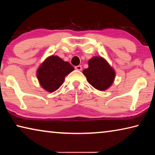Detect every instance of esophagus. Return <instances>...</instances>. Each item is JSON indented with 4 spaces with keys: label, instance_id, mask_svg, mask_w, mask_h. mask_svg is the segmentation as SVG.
Returning <instances> with one entry per match:
<instances>
[{
    "label": "esophagus",
    "instance_id": "1",
    "mask_svg": "<svg viewBox=\"0 0 155 155\" xmlns=\"http://www.w3.org/2000/svg\"><path fill=\"white\" fill-rule=\"evenodd\" d=\"M75 69L77 70H82V67H81V65H77V66H75Z\"/></svg>",
    "mask_w": 155,
    "mask_h": 155
}]
</instances>
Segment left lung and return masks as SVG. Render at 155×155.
Wrapping results in <instances>:
<instances>
[{
    "mask_svg": "<svg viewBox=\"0 0 155 155\" xmlns=\"http://www.w3.org/2000/svg\"><path fill=\"white\" fill-rule=\"evenodd\" d=\"M88 65L83 72L88 83L100 91L109 88L114 82L115 72L108 63L101 57H95L89 61Z\"/></svg>",
    "mask_w": 155,
    "mask_h": 155,
    "instance_id": "left-lung-1",
    "label": "left lung"
}]
</instances>
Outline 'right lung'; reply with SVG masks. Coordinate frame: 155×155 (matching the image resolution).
Here are the masks:
<instances>
[{
  "mask_svg": "<svg viewBox=\"0 0 155 155\" xmlns=\"http://www.w3.org/2000/svg\"><path fill=\"white\" fill-rule=\"evenodd\" d=\"M74 70V67L57 56L46 59L37 72L40 85L46 90L53 92L64 83L65 76Z\"/></svg>",
  "mask_w": 155,
  "mask_h": 155,
  "instance_id": "1",
  "label": "right lung"
}]
</instances>
